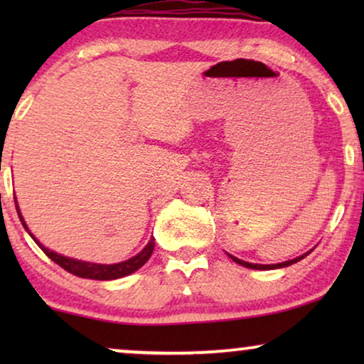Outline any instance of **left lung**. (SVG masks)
<instances>
[{
    "mask_svg": "<svg viewBox=\"0 0 364 364\" xmlns=\"http://www.w3.org/2000/svg\"><path fill=\"white\" fill-rule=\"evenodd\" d=\"M311 252V250H310ZM310 252H306V253H303V255H300V257H296V258H293V260H287V262H282V263H273V265H262V263H250V262H243V260H240V258H237V257H233V255H230V253H227L228 257L232 258L233 262L235 263H238V265H242V267H247V268H252V270H275V268H283V267H290V265H293V263H296V262H300L301 258H305L308 253Z\"/></svg>",
    "mask_w": 364,
    "mask_h": 364,
    "instance_id": "obj_1",
    "label": "left lung"
}]
</instances>
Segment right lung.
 Listing matches in <instances>:
<instances>
[{"label":"right lung","instance_id":"obj_1","mask_svg":"<svg viewBox=\"0 0 364 364\" xmlns=\"http://www.w3.org/2000/svg\"><path fill=\"white\" fill-rule=\"evenodd\" d=\"M14 203H16V210H18L19 220H21L23 227L26 228V232L29 233V235H31L33 240L38 243V247L41 248V250L46 253V255L51 258L54 263H58L59 267H63L64 270L73 273V275H76V277L89 278V280H117V278L127 277V275H131V273L137 272L142 265H146V262L149 260V258H151L152 252H154V245H156V238L151 237V240H149L147 245L144 247L142 250L137 253V255H134L132 258H129V260H126V262L112 263V265H104V263H92V262L77 260V258L64 257V255H61V253L49 250V248L44 247L43 243L39 242L31 232H29L26 222H24L21 212H19L16 197H14Z\"/></svg>","mask_w":364,"mask_h":364}]
</instances>
